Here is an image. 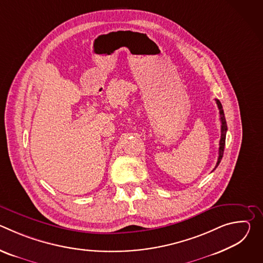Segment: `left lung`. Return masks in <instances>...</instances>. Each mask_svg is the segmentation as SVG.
<instances>
[{
  "label": "left lung",
  "mask_w": 263,
  "mask_h": 263,
  "mask_svg": "<svg viewBox=\"0 0 263 263\" xmlns=\"http://www.w3.org/2000/svg\"><path fill=\"white\" fill-rule=\"evenodd\" d=\"M216 101V104H217V107H218V110H219V120H220V140H219V148H218V158H217V162H216V165L214 167V170L218 166L221 158H222V155H223V148H224V143H226V133H227V123H226V119H224V115H223V110H222V106L220 104V102L215 99Z\"/></svg>",
  "instance_id": "left-lung-1"
}]
</instances>
